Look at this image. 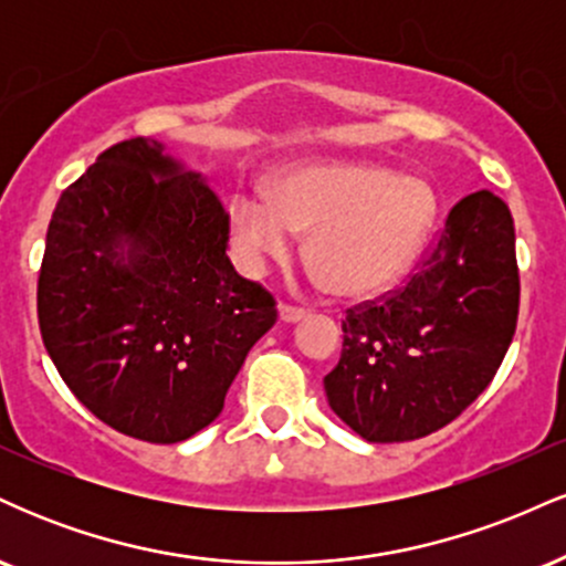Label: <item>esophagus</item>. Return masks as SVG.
I'll return each mask as SVG.
<instances>
[{"label":"esophagus","mask_w":566,"mask_h":566,"mask_svg":"<svg viewBox=\"0 0 566 566\" xmlns=\"http://www.w3.org/2000/svg\"><path fill=\"white\" fill-rule=\"evenodd\" d=\"M279 319L287 322V324L301 322V319H305V308H297V305L282 303V305H279Z\"/></svg>","instance_id":"obj_1"}]
</instances>
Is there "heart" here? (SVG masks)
<instances>
[{"label": "heart", "instance_id": "heart-1", "mask_svg": "<svg viewBox=\"0 0 566 566\" xmlns=\"http://www.w3.org/2000/svg\"><path fill=\"white\" fill-rule=\"evenodd\" d=\"M423 180L375 165H314L292 170L261 193H233L231 226L247 269L284 258L308 233V258L340 297L386 290L418 255L433 220Z\"/></svg>", "mask_w": 566, "mask_h": 566}]
</instances>
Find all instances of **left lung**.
I'll return each mask as SVG.
<instances>
[{"mask_svg":"<svg viewBox=\"0 0 566 566\" xmlns=\"http://www.w3.org/2000/svg\"><path fill=\"white\" fill-rule=\"evenodd\" d=\"M516 316L511 210L492 191L469 193L405 287L346 311L329 407L367 441L428 437L490 386Z\"/></svg>","mask_w":566,"mask_h":566,"instance_id":"obj_1","label":"left lung"}]
</instances>
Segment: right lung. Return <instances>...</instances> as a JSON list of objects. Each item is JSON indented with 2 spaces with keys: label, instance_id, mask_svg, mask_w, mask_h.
Segmentation results:
<instances>
[{
  "label": "right lung",
  "instance_id": "right-lung-1",
  "mask_svg": "<svg viewBox=\"0 0 566 566\" xmlns=\"http://www.w3.org/2000/svg\"><path fill=\"white\" fill-rule=\"evenodd\" d=\"M231 218L159 140L106 148L57 199L36 311L44 348L97 420L175 444L223 409L276 301L239 276Z\"/></svg>",
  "mask_w": 566,
  "mask_h": 566
}]
</instances>
